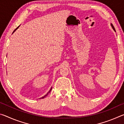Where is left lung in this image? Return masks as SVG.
<instances>
[{"mask_svg":"<svg viewBox=\"0 0 124 124\" xmlns=\"http://www.w3.org/2000/svg\"><path fill=\"white\" fill-rule=\"evenodd\" d=\"M111 26H112V27L113 28V30H114L115 32V28H114V26H113V24H111Z\"/></svg>","mask_w":124,"mask_h":124,"instance_id":"left-lung-1","label":"left lung"}]
</instances>
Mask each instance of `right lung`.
<instances>
[{"label":"right lung","instance_id":"1","mask_svg":"<svg viewBox=\"0 0 124 124\" xmlns=\"http://www.w3.org/2000/svg\"><path fill=\"white\" fill-rule=\"evenodd\" d=\"M20 27V26H18V27H17V28L15 29V30H14V32H13V33L15 32V31L16 30V29H17L18 28V27ZM51 90H52V87H51V89H50V90H49V92H47V93H46V95H45L44 96H43V97H41V98H44V97H46V96L47 95H48V93H50V91H51Z\"/></svg>","mask_w":124,"mask_h":124}]
</instances>
